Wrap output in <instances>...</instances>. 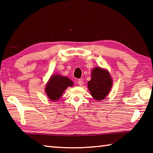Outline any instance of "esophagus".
Returning a JSON list of instances; mask_svg holds the SVG:
<instances>
[{
	"label": "esophagus",
	"mask_w": 153,
	"mask_h": 153,
	"mask_svg": "<svg viewBox=\"0 0 153 153\" xmlns=\"http://www.w3.org/2000/svg\"><path fill=\"white\" fill-rule=\"evenodd\" d=\"M83 79H79L78 81H77V83H78V84L79 85H83Z\"/></svg>",
	"instance_id": "esophagus-1"
}]
</instances>
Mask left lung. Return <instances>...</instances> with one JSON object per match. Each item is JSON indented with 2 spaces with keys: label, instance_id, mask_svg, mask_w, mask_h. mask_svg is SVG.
<instances>
[{
  "label": "left lung",
  "instance_id": "left-lung-1",
  "mask_svg": "<svg viewBox=\"0 0 153 153\" xmlns=\"http://www.w3.org/2000/svg\"><path fill=\"white\" fill-rule=\"evenodd\" d=\"M91 79L88 82V89L92 97L97 100H102L108 95L111 89L112 80L109 72L99 67L94 68Z\"/></svg>",
  "mask_w": 153,
  "mask_h": 153
}]
</instances>
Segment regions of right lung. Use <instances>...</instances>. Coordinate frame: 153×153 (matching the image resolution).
<instances>
[{"mask_svg": "<svg viewBox=\"0 0 153 153\" xmlns=\"http://www.w3.org/2000/svg\"><path fill=\"white\" fill-rule=\"evenodd\" d=\"M72 85L73 82L69 78L55 75L51 77L45 88V91L48 98L53 101L60 99L68 86Z\"/></svg>", "mask_w": 153, "mask_h": 153, "instance_id": "1", "label": "right lung"}]
</instances>
